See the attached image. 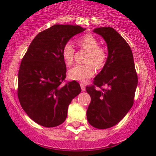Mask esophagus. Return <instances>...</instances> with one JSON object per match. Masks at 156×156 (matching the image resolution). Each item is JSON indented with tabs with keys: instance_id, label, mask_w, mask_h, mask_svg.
Masks as SVG:
<instances>
[{
	"instance_id": "34e87169",
	"label": "esophagus",
	"mask_w": 156,
	"mask_h": 156,
	"mask_svg": "<svg viewBox=\"0 0 156 156\" xmlns=\"http://www.w3.org/2000/svg\"><path fill=\"white\" fill-rule=\"evenodd\" d=\"M80 87H81V90H82V91H84V90H86L84 84H83V83H80Z\"/></svg>"
}]
</instances>
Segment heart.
Here are the masks:
<instances>
[{
  "label": "heart",
  "mask_w": 156,
  "mask_h": 156,
  "mask_svg": "<svg viewBox=\"0 0 156 156\" xmlns=\"http://www.w3.org/2000/svg\"><path fill=\"white\" fill-rule=\"evenodd\" d=\"M77 44L87 51L84 64L73 66L68 72L71 80L85 82L94 74V66L98 69H101L107 61L108 54L102 47L99 46L98 40L92 34H87L77 40ZM74 48L70 42L66 43L62 49V56L66 65L73 64L74 59Z\"/></svg>",
  "instance_id": "b5f03b06"
}]
</instances>
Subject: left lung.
<instances>
[{"label": "left lung", "instance_id": "8db88e82", "mask_svg": "<svg viewBox=\"0 0 156 156\" xmlns=\"http://www.w3.org/2000/svg\"><path fill=\"white\" fill-rule=\"evenodd\" d=\"M93 32L105 41L108 58L94 79V85L86 87L91 98L87 118L94 127L107 129L120 122L133 106L137 75L131 49L118 32L112 27L96 28Z\"/></svg>", "mask_w": 156, "mask_h": 156}]
</instances>
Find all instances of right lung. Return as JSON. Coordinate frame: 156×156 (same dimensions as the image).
I'll list each match as a JSON object with an SVG mask.
<instances>
[{"label":"right lung","instance_id":"right-lung-1","mask_svg":"<svg viewBox=\"0 0 156 156\" xmlns=\"http://www.w3.org/2000/svg\"><path fill=\"white\" fill-rule=\"evenodd\" d=\"M84 30L80 26L54 25L36 36L22 59L18 97L26 113L39 125L55 127L62 124L69 105L80 93L76 81L61 85L66 77L62 49Z\"/></svg>","mask_w":156,"mask_h":156}]
</instances>
